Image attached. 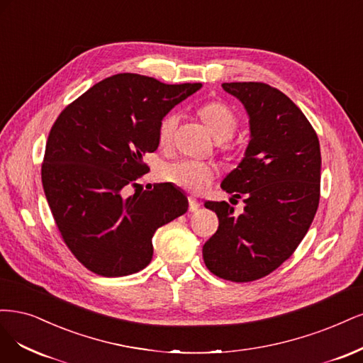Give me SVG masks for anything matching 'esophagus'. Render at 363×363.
I'll return each instance as SVG.
<instances>
[{
    "instance_id": "34e87169",
    "label": "esophagus",
    "mask_w": 363,
    "mask_h": 363,
    "mask_svg": "<svg viewBox=\"0 0 363 363\" xmlns=\"http://www.w3.org/2000/svg\"><path fill=\"white\" fill-rule=\"evenodd\" d=\"M199 206H201V203H199L197 199L194 196H189V209L191 213H196Z\"/></svg>"
}]
</instances>
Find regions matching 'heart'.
<instances>
[{
  "label": "heart",
  "instance_id": "heart-1",
  "mask_svg": "<svg viewBox=\"0 0 363 363\" xmlns=\"http://www.w3.org/2000/svg\"><path fill=\"white\" fill-rule=\"evenodd\" d=\"M199 116L206 123L208 130L217 140H226L238 126L237 114L232 111L229 105L220 101H211L203 104L199 108ZM179 123V114L177 111L167 113L161 119L158 126V140L161 145L170 143V140L177 131ZM160 177L166 182L178 185L193 193L202 191L214 181L216 170L213 166L205 164V162L191 161V160H177L162 164L160 170Z\"/></svg>",
  "mask_w": 363,
  "mask_h": 363
}]
</instances>
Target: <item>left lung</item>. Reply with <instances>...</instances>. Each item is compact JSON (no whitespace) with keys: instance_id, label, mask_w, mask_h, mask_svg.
Listing matches in <instances>:
<instances>
[{"instance_id":"1","label":"left lung","mask_w":363,"mask_h":363,"mask_svg":"<svg viewBox=\"0 0 363 363\" xmlns=\"http://www.w3.org/2000/svg\"><path fill=\"white\" fill-rule=\"evenodd\" d=\"M249 114L250 142L221 189L244 197L242 214L228 202H205L218 229L203 249L213 274L252 282L296 252L320 203L321 152L317 133L285 93L265 83H223ZM232 199V201H235Z\"/></svg>"}]
</instances>
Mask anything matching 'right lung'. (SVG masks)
I'll return each instance as SVG.
<instances>
[{
    "label": "right lung",
    "instance_id": "obj_1",
    "mask_svg": "<svg viewBox=\"0 0 363 363\" xmlns=\"http://www.w3.org/2000/svg\"><path fill=\"white\" fill-rule=\"evenodd\" d=\"M201 87L118 74L90 87L54 122L43 191L65 244L87 270L105 277L143 270L155 230L186 213L185 194L169 182L128 190L149 172L143 157L160 145L161 119Z\"/></svg>",
    "mask_w": 363,
    "mask_h": 363
}]
</instances>
